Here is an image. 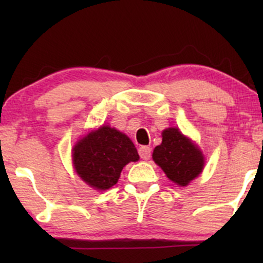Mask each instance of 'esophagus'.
Segmentation results:
<instances>
[{"instance_id":"esophagus-1","label":"esophagus","mask_w":263,"mask_h":263,"mask_svg":"<svg viewBox=\"0 0 263 263\" xmlns=\"http://www.w3.org/2000/svg\"><path fill=\"white\" fill-rule=\"evenodd\" d=\"M139 154L143 160H148L151 158V154H152V149L148 146H141L139 148Z\"/></svg>"}]
</instances>
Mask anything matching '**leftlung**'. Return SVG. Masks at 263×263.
Instances as JSON below:
<instances>
[{
	"label": "left lung",
	"instance_id": "obj_1",
	"mask_svg": "<svg viewBox=\"0 0 263 263\" xmlns=\"http://www.w3.org/2000/svg\"><path fill=\"white\" fill-rule=\"evenodd\" d=\"M161 136L163 142L154 148L153 160L168 179L181 186L188 185L202 171V153L177 128L165 129Z\"/></svg>",
	"mask_w": 263,
	"mask_h": 263
}]
</instances>
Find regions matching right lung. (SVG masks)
Listing matches in <instances>:
<instances>
[{"mask_svg":"<svg viewBox=\"0 0 263 263\" xmlns=\"http://www.w3.org/2000/svg\"><path fill=\"white\" fill-rule=\"evenodd\" d=\"M136 160L139 154L132 140L109 125L91 132L73 148L77 174L98 190H106L116 184L122 168Z\"/></svg>","mask_w":263,"mask_h":263,"instance_id":"right-lung-1","label":"right lung"}]
</instances>
